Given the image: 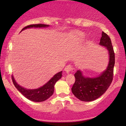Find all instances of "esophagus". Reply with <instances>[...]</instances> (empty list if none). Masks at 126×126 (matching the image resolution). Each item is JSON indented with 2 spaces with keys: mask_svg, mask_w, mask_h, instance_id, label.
<instances>
[{
  "mask_svg": "<svg viewBox=\"0 0 126 126\" xmlns=\"http://www.w3.org/2000/svg\"><path fill=\"white\" fill-rule=\"evenodd\" d=\"M65 71L66 72V73H69L70 72H74L75 71V69L73 68V66H72L71 65H68L65 68Z\"/></svg>",
  "mask_w": 126,
  "mask_h": 126,
  "instance_id": "34e87169",
  "label": "esophagus"
}]
</instances>
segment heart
<instances>
[{
  "instance_id": "obj_1",
  "label": "heart",
  "mask_w": 126,
  "mask_h": 126,
  "mask_svg": "<svg viewBox=\"0 0 126 126\" xmlns=\"http://www.w3.org/2000/svg\"><path fill=\"white\" fill-rule=\"evenodd\" d=\"M84 34L81 32H77L76 33V37L77 39H79V40H81L84 38Z\"/></svg>"
}]
</instances>
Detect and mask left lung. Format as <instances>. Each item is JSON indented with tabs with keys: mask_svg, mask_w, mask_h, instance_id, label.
Instances as JSON below:
<instances>
[{
	"mask_svg": "<svg viewBox=\"0 0 126 126\" xmlns=\"http://www.w3.org/2000/svg\"><path fill=\"white\" fill-rule=\"evenodd\" d=\"M99 44L108 49L110 56L109 63L107 69L95 78L84 77L80 70L76 72L75 82L72 88V92L77 99L81 101H91L97 99L106 92L112 81L115 53L111 39L103 32Z\"/></svg>",
	"mask_w": 126,
	"mask_h": 126,
	"instance_id": "1",
	"label": "left lung"
}]
</instances>
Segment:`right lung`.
<instances>
[{
    "mask_svg": "<svg viewBox=\"0 0 126 126\" xmlns=\"http://www.w3.org/2000/svg\"><path fill=\"white\" fill-rule=\"evenodd\" d=\"M49 25H44V24H35V25H30L27 26L22 29V30H25L27 28L30 27H48ZM62 71L58 72L44 86L41 87L39 88L36 89H26L21 86L19 85L15 79H14L13 76H12V80L16 88L23 94V95L32 101L35 102H41L44 101L50 97L54 93V85L57 81L61 78Z\"/></svg>",
    "mask_w": 126,
    "mask_h": 126,
    "instance_id": "1",
    "label": "right lung"
}]
</instances>
